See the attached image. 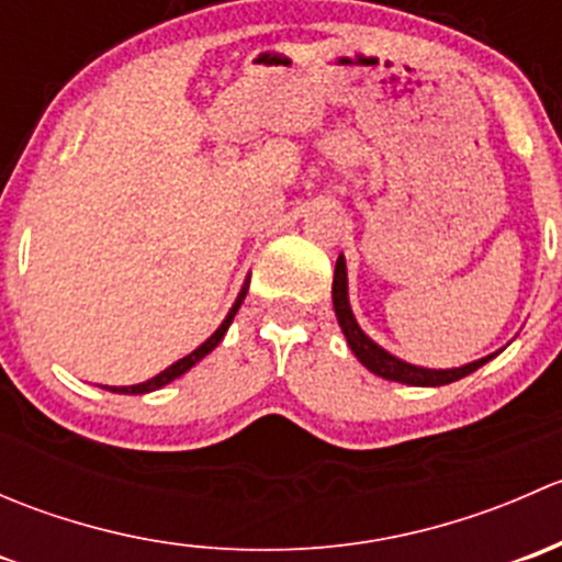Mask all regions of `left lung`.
Returning a JSON list of instances; mask_svg holds the SVG:
<instances>
[{"instance_id":"8db88e82","label":"left lung","mask_w":562,"mask_h":562,"mask_svg":"<svg viewBox=\"0 0 562 562\" xmlns=\"http://www.w3.org/2000/svg\"><path fill=\"white\" fill-rule=\"evenodd\" d=\"M331 299H334V313H337L339 326H342L345 337H348L350 350L356 353V359L367 367L375 375L386 378V381L407 383V386H446V383H454L459 378L470 375L479 367H484L486 361L495 359V353L486 356V359L473 361V364L457 367V370H422V367L405 364V361L394 359L383 348H378L370 337L359 328L353 313H350L348 304V271H345V258L339 255L337 266H334V285H331Z\"/></svg>"}]
</instances>
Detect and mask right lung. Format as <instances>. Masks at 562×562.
I'll list each match as a JSON object with an SVG mask.
<instances>
[{
    "label": "right lung",
    "mask_w": 562,
    "mask_h": 562,
    "mask_svg": "<svg viewBox=\"0 0 562 562\" xmlns=\"http://www.w3.org/2000/svg\"><path fill=\"white\" fill-rule=\"evenodd\" d=\"M247 291H249V282H245V288H241L239 299H236V304H234V307H231V313H228V317H225V321H223V326H220L217 331H214L212 337H209L206 342L201 345V348L192 350L190 356H184V359H179V361H176V364L168 367L166 372H160V375H155V378H151V381H146V383H135V386H105V389H108V391H119V394H146V391L162 389V386H166V383H171V381H176V378H179V375H184V372L190 370V367H195L198 361L203 359V356L212 353V350L217 348L220 339H223L225 331H228V326H231V321H234V315L239 313L241 302H245V296H247Z\"/></svg>",
    "instance_id": "right-lung-1"
}]
</instances>
